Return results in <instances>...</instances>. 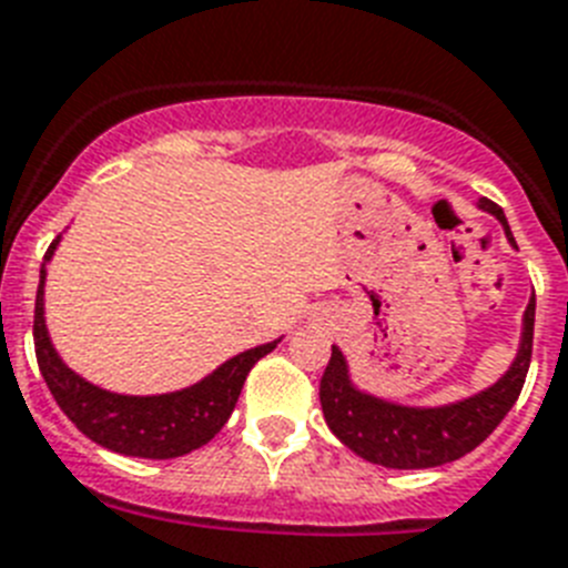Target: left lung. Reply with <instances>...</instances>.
I'll return each instance as SVG.
<instances>
[{
    "label": "left lung",
    "mask_w": 568,
    "mask_h": 568,
    "mask_svg": "<svg viewBox=\"0 0 568 568\" xmlns=\"http://www.w3.org/2000/svg\"><path fill=\"white\" fill-rule=\"evenodd\" d=\"M476 206L499 221L505 239L516 251L514 233L501 206L487 197H481ZM534 308L537 300L531 294L523 315L519 347L508 371L487 388L444 405L394 403L358 388L347 356L332 344V358L321 379V408L326 426L358 458L388 469H428L464 458L481 440H487V435H493V428L514 408L516 396L523 390L525 373L531 364Z\"/></svg>",
    "instance_id": "obj_1"
}]
</instances>
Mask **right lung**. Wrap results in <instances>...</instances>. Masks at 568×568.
Returning a JSON list of instances; mask_svg holds the SVG:
<instances>
[{"label": "right lung", "mask_w": 568, "mask_h": 568, "mask_svg": "<svg viewBox=\"0 0 568 568\" xmlns=\"http://www.w3.org/2000/svg\"><path fill=\"white\" fill-rule=\"evenodd\" d=\"M60 239L63 233L49 244L43 256L34 303L37 364H40V373L52 390L54 403L60 405V412L67 414L78 426V432H84L92 444L119 452V455H131V458H180V455H189L192 449L210 444L236 408L242 385L253 364L262 356H268L283 338L244 349L239 356L219 364L195 385L169 390V394L136 396L99 388L58 356V349L49 338V326H45V265L52 262Z\"/></svg>", "instance_id": "right-lung-1"}]
</instances>
